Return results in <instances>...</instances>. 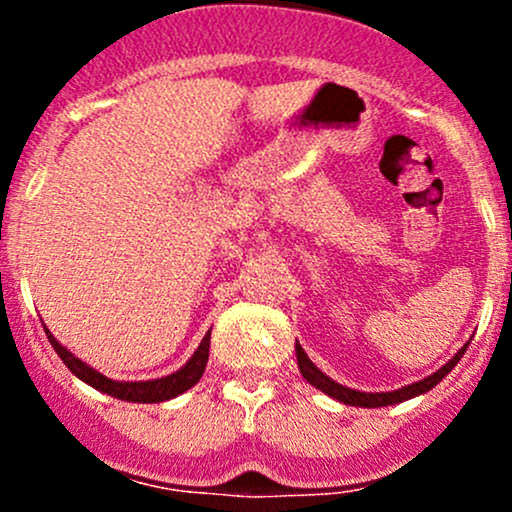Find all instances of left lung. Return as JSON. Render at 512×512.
<instances>
[{
  "instance_id": "1",
  "label": "left lung",
  "mask_w": 512,
  "mask_h": 512,
  "mask_svg": "<svg viewBox=\"0 0 512 512\" xmlns=\"http://www.w3.org/2000/svg\"><path fill=\"white\" fill-rule=\"evenodd\" d=\"M467 344H464L462 349L457 351V354L452 356L443 368H438L433 375H428V378L419 380V383L404 385V387H399V390H392V392H361V390H351V387L334 383L332 378H327V375L322 373V370L317 368L313 361H310L308 354H305V351H303V346L298 344V342H296V358H298V370H301L303 378L308 380V383L313 385V387H317V390H320V392H325V395H330L332 399H337V402L351 404V407L375 409V407H390V404L407 402V399H411V397H419V395H424V392L433 390V387H436L440 380H443L445 375H448L450 370L455 368L457 363H460L462 354H464V351H467Z\"/></svg>"
}]
</instances>
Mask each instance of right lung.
<instances>
[{
	"label": "right lung",
	"instance_id": "obj_1",
	"mask_svg": "<svg viewBox=\"0 0 512 512\" xmlns=\"http://www.w3.org/2000/svg\"><path fill=\"white\" fill-rule=\"evenodd\" d=\"M45 334H48L52 349L57 351V356L62 358L64 366H67L79 380H84L86 385L96 387V390L105 392V395L122 399V402H139V404H156V402H166V399H173L182 395L185 390H190L192 385L199 383L202 378L204 368H207L209 361V342H211V330L204 334L202 344L197 346V351L192 354L190 361L185 363L180 370L166 375V378H156V380H142V383H120V380H110L105 378L103 373H98L96 368L86 366L81 358H76L67 346H62L52 337V332L45 327Z\"/></svg>",
	"mask_w": 512,
	"mask_h": 512
}]
</instances>
